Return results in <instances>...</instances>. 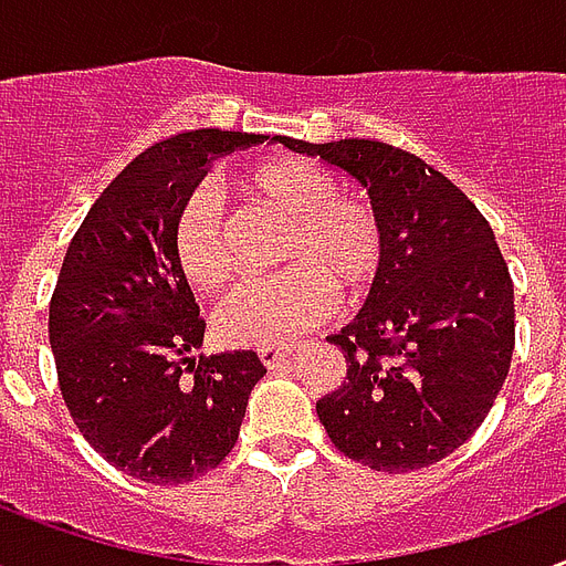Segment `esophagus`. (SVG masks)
<instances>
[{"mask_svg": "<svg viewBox=\"0 0 566 566\" xmlns=\"http://www.w3.org/2000/svg\"><path fill=\"white\" fill-rule=\"evenodd\" d=\"M256 354H260V360L265 363L269 369H277L280 363L289 357V348L286 345H262V348H256Z\"/></svg>", "mask_w": 566, "mask_h": 566, "instance_id": "obj_1", "label": "esophagus"}]
</instances>
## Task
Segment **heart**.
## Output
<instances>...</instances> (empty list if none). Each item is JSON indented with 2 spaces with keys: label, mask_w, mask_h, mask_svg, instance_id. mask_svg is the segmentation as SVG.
Instances as JSON below:
<instances>
[{
  "label": "heart",
  "mask_w": 566,
  "mask_h": 566,
  "mask_svg": "<svg viewBox=\"0 0 566 566\" xmlns=\"http://www.w3.org/2000/svg\"><path fill=\"white\" fill-rule=\"evenodd\" d=\"M248 206L289 221L280 248L283 274L235 289L214 315L230 345H280L324 322L333 292L354 304L378 286L387 269V227L369 200L339 195L331 170L295 156L260 161L230 179ZM174 260L186 283L214 295L233 277V251L221 212L197 191L174 223Z\"/></svg>",
  "instance_id": "1"
}]
</instances>
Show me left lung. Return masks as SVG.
<instances>
[{
	"instance_id": "1",
	"label": "left lung",
	"mask_w": 566,
	"mask_h": 566,
	"mask_svg": "<svg viewBox=\"0 0 566 566\" xmlns=\"http://www.w3.org/2000/svg\"><path fill=\"white\" fill-rule=\"evenodd\" d=\"M289 150L322 156L369 191L387 269L343 333V387L315 410L345 458L378 472L431 467L479 431L514 354V280L470 197L419 156L375 138Z\"/></svg>"
}]
</instances>
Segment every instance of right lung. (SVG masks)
<instances>
[{"label": "right lung", "mask_w": 566, "mask_h": 566, "mask_svg": "<svg viewBox=\"0 0 566 566\" xmlns=\"http://www.w3.org/2000/svg\"><path fill=\"white\" fill-rule=\"evenodd\" d=\"M260 142L221 129L156 142L103 188L61 262L50 301L61 398L94 451L147 484L214 470L265 375L253 352L186 357L206 322L174 260V223L206 165Z\"/></svg>", "instance_id": "add662e5"}]
</instances>
